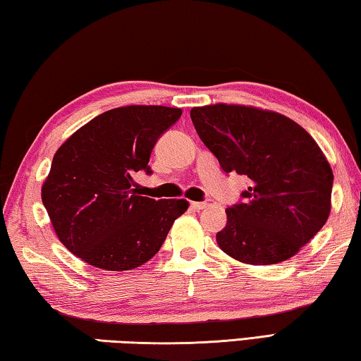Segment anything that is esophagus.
I'll return each instance as SVG.
<instances>
[{
	"label": "esophagus",
	"instance_id": "34e87169",
	"mask_svg": "<svg viewBox=\"0 0 361 361\" xmlns=\"http://www.w3.org/2000/svg\"><path fill=\"white\" fill-rule=\"evenodd\" d=\"M214 204H216V201L207 200V201H197V203H192V207L197 211H203V209H206V207H211Z\"/></svg>",
	"mask_w": 361,
	"mask_h": 361
}]
</instances>
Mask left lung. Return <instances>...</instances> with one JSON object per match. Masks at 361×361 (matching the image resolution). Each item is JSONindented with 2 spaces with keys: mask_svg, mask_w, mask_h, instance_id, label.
<instances>
[{
  "mask_svg": "<svg viewBox=\"0 0 361 361\" xmlns=\"http://www.w3.org/2000/svg\"><path fill=\"white\" fill-rule=\"evenodd\" d=\"M190 117L225 173L250 179L244 201L225 211L219 247L247 264L298 254L331 211L333 171L312 136L292 118L252 106L193 107Z\"/></svg>",
  "mask_w": 361,
  "mask_h": 361,
  "instance_id": "8db88e82",
  "label": "left lung"
}]
</instances>
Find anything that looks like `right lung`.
<instances>
[{
    "mask_svg": "<svg viewBox=\"0 0 361 361\" xmlns=\"http://www.w3.org/2000/svg\"><path fill=\"white\" fill-rule=\"evenodd\" d=\"M180 114L166 106L116 107L60 145L41 197L56 236L75 257L128 271L160 250L188 201L141 197L133 176L152 174V149Z\"/></svg>",
    "mask_w": 361,
    "mask_h": 361,
    "instance_id": "right-lung-1",
    "label": "right lung"
}]
</instances>
